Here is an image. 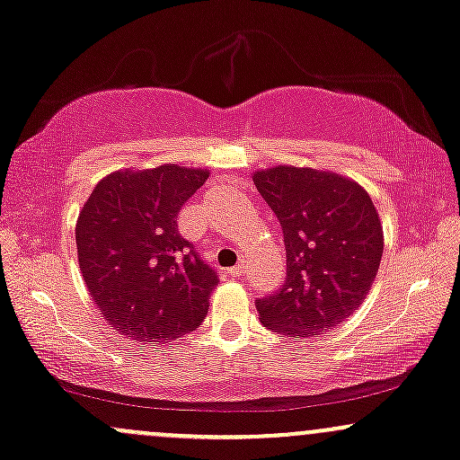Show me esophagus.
I'll list each match as a JSON object with an SVG mask.
<instances>
[{
	"instance_id": "34e87169",
	"label": "esophagus",
	"mask_w": 460,
	"mask_h": 460,
	"mask_svg": "<svg viewBox=\"0 0 460 460\" xmlns=\"http://www.w3.org/2000/svg\"><path fill=\"white\" fill-rule=\"evenodd\" d=\"M226 272H229L231 277H242V272H244V261H238V264H235L234 269L226 270Z\"/></svg>"
}]
</instances>
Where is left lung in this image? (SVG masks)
I'll use <instances>...</instances> for the list:
<instances>
[{"mask_svg":"<svg viewBox=\"0 0 460 460\" xmlns=\"http://www.w3.org/2000/svg\"><path fill=\"white\" fill-rule=\"evenodd\" d=\"M253 183L284 231L286 284L257 299L264 327L316 336L349 319L369 295L385 231L371 196L330 170L275 165Z\"/></svg>","mask_w":460,"mask_h":460,"instance_id":"8db88e82","label":"left lung"}]
</instances>
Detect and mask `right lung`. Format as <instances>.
<instances>
[{
    "instance_id": "add662e5",
    "label": "right lung",
    "mask_w": 460,
    "mask_h": 460,
    "mask_svg": "<svg viewBox=\"0 0 460 460\" xmlns=\"http://www.w3.org/2000/svg\"><path fill=\"white\" fill-rule=\"evenodd\" d=\"M209 170L164 164L115 170L95 185L75 222L78 264L113 330L164 345L203 323L218 275L179 234L176 216Z\"/></svg>"
}]
</instances>
